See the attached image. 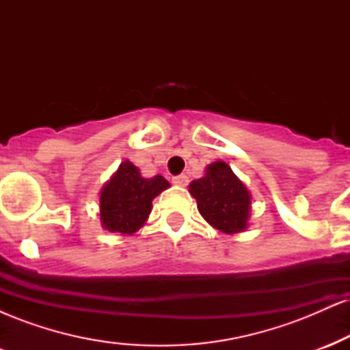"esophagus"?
<instances>
[{
	"label": "esophagus",
	"mask_w": 350,
	"mask_h": 350,
	"mask_svg": "<svg viewBox=\"0 0 350 350\" xmlns=\"http://www.w3.org/2000/svg\"><path fill=\"white\" fill-rule=\"evenodd\" d=\"M172 183H174L176 186L184 187V186H187L189 179H187L186 174H179V176H176V178H172Z\"/></svg>",
	"instance_id": "obj_1"
}]
</instances>
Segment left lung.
<instances>
[{
    "mask_svg": "<svg viewBox=\"0 0 350 350\" xmlns=\"http://www.w3.org/2000/svg\"><path fill=\"white\" fill-rule=\"evenodd\" d=\"M189 192L198 200L200 215L224 234H239L248 226L252 196L227 163L208 164L206 174L189 184Z\"/></svg>",
    "mask_w": 350,
    "mask_h": 350,
    "instance_id": "8db88e82",
    "label": "left lung"
}]
</instances>
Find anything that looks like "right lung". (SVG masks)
<instances>
[{"instance_id":"obj_1","label":"right lung","mask_w":350,"mask_h":350,"mask_svg":"<svg viewBox=\"0 0 350 350\" xmlns=\"http://www.w3.org/2000/svg\"><path fill=\"white\" fill-rule=\"evenodd\" d=\"M170 183L163 176L143 178L133 163L123 161L100 192V222L108 232L131 235L151 214L152 199Z\"/></svg>"}]
</instances>
